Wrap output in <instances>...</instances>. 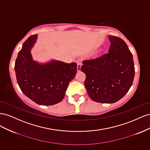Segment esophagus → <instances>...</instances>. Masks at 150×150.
I'll return each mask as SVG.
<instances>
[{
  "mask_svg": "<svg viewBox=\"0 0 150 150\" xmlns=\"http://www.w3.org/2000/svg\"><path fill=\"white\" fill-rule=\"evenodd\" d=\"M81 67V63L80 62H78V63H77V71H80Z\"/></svg>",
  "mask_w": 150,
  "mask_h": 150,
  "instance_id": "esophagus-1",
  "label": "esophagus"
}]
</instances>
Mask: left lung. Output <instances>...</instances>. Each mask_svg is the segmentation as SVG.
Listing matches in <instances>:
<instances>
[{"label": "left lung", "instance_id": "1", "mask_svg": "<svg viewBox=\"0 0 150 150\" xmlns=\"http://www.w3.org/2000/svg\"><path fill=\"white\" fill-rule=\"evenodd\" d=\"M108 53L83 61L81 71L86 74L85 88L91 99L101 103H114L128 93L133 84V55L123 40L109 35Z\"/></svg>", "mask_w": 150, "mask_h": 150}]
</instances>
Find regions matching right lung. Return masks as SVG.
Returning a JSON list of instances; mask_svg holds the SVG:
<instances>
[{
  "label": "right lung",
  "instance_id": "1",
  "mask_svg": "<svg viewBox=\"0 0 150 150\" xmlns=\"http://www.w3.org/2000/svg\"><path fill=\"white\" fill-rule=\"evenodd\" d=\"M38 35H31L22 45L15 62L17 83L27 97L40 105L61 102L70 81L77 72V64L57 60L39 63L33 59L31 49Z\"/></svg>",
  "mask_w": 150,
  "mask_h": 150
}]
</instances>
